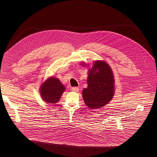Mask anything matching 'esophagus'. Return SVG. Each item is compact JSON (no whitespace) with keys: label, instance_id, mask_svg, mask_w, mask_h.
Returning a JSON list of instances; mask_svg holds the SVG:
<instances>
[{"label":"esophagus","instance_id":"34e87169","mask_svg":"<svg viewBox=\"0 0 157 157\" xmlns=\"http://www.w3.org/2000/svg\"><path fill=\"white\" fill-rule=\"evenodd\" d=\"M71 90H72L73 92H78V90H79V89L77 87H72L71 88Z\"/></svg>","mask_w":157,"mask_h":157}]
</instances>
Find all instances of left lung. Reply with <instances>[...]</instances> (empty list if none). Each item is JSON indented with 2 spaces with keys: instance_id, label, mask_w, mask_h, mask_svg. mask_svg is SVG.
I'll return each mask as SVG.
<instances>
[{
  "instance_id": "obj_1",
  "label": "left lung",
  "mask_w": 157,
  "mask_h": 157,
  "mask_svg": "<svg viewBox=\"0 0 157 157\" xmlns=\"http://www.w3.org/2000/svg\"><path fill=\"white\" fill-rule=\"evenodd\" d=\"M86 66V63H82ZM88 87L82 95L86 105L90 109L103 107L112 100L114 95V77L110 66L105 62L97 60L89 70Z\"/></svg>"
}]
</instances>
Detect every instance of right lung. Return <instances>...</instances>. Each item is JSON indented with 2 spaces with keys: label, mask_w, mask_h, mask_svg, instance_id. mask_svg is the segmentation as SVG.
<instances>
[{
  "label": "right lung",
  "mask_w": 157,
  "mask_h": 157,
  "mask_svg": "<svg viewBox=\"0 0 157 157\" xmlns=\"http://www.w3.org/2000/svg\"><path fill=\"white\" fill-rule=\"evenodd\" d=\"M65 89L59 78L49 77L40 86V92L44 101L52 104L59 101Z\"/></svg>",
  "instance_id": "add662e5"
}]
</instances>
